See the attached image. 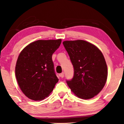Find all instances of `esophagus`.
Here are the masks:
<instances>
[{
  "instance_id": "esophagus-1",
  "label": "esophagus",
  "mask_w": 124,
  "mask_h": 124,
  "mask_svg": "<svg viewBox=\"0 0 124 124\" xmlns=\"http://www.w3.org/2000/svg\"><path fill=\"white\" fill-rule=\"evenodd\" d=\"M64 73L63 72L62 73H61V74H60V77L61 78H63L64 77Z\"/></svg>"
}]
</instances>
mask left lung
Wrapping results in <instances>:
<instances>
[{
    "label": "left lung",
    "instance_id": "obj_1",
    "mask_svg": "<svg viewBox=\"0 0 124 124\" xmlns=\"http://www.w3.org/2000/svg\"><path fill=\"white\" fill-rule=\"evenodd\" d=\"M63 44L74 68V76L66 80L73 93L84 100L93 98L106 84L107 66L101 51L82 40L64 41Z\"/></svg>",
    "mask_w": 124,
    "mask_h": 124
}]
</instances>
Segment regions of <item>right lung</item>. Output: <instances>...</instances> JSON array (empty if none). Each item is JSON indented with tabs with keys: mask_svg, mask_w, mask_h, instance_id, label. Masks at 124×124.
Wrapping results in <instances>:
<instances>
[{
	"mask_svg": "<svg viewBox=\"0 0 124 124\" xmlns=\"http://www.w3.org/2000/svg\"><path fill=\"white\" fill-rule=\"evenodd\" d=\"M62 40H39L21 52L15 67L18 84L25 96L34 101L47 97L58 81L52 56Z\"/></svg>",
	"mask_w": 124,
	"mask_h": 124,
	"instance_id": "right-lung-1",
	"label": "right lung"
}]
</instances>
